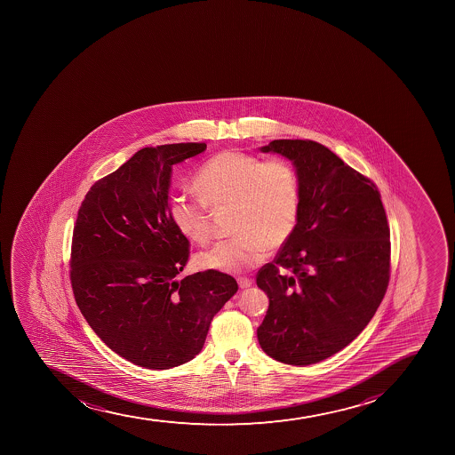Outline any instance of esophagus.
<instances>
[{"instance_id": "1", "label": "esophagus", "mask_w": 455, "mask_h": 455, "mask_svg": "<svg viewBox=\"0 0 455 455\" xmlns=\"http://www.w3.org/2000/svg\"><path fill=\"white\" fill-rule=\"evenodd\" d=\"M237 283H239L240 289H248L252 286V280L248 279V277H239Z\"/></svg>"}]
</instances>
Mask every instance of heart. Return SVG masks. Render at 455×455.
Masks as SVG:
<instances>
[{
  "instance_id": "heart-1",
  "label": "heart",
  "mask_w": 455,
  "mask_h": 455,
  "mask_svg": "<svg viewBox=\"0 0 455 455\" xmlns=\"http://www.w3.org/2000/svg\"><path fill=\"white\" fill-rule=\"evenodd\" d=\"M198 198H175L171 218L180 233L197 243L212 237V209H231L233 239L197 255L206 270L239 275L252 270L288 243L297 230L301 189L297 169L283 157L262 158L220 151L194 176Z\"/></svg>"
}]
</instances>
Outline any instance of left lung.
I'll return each mask as SVG.
<instances>
[{"label": "left lung", "mask_w": 455, "mask_h": 455, "mask_svg": "<svg viewBox=\"0 0 455 455\" xmlns=\"http://www.w3.org/2000/svg\"><path fill=\"white\" fill-rule=\"evenodd\" d=\"M262 153L297 167V230L258 271L270 298L258 341L282 363H317L348 346L371 322L390 280V228L381 194L324 145L275 140Z\"/></svg>", "instance_id": "obj_1"}]
</instances>
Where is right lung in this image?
<instances>
[{
    "label": "right lung",
    "instance_id": "obj_1",
    "mask_svg": "<svg viewBox=\"0 0 455 455\" xmlns=\"http://www.w3.org/2000/svg\"><path fill=\"white\" fill-rule=\"evenodd\" d=\"M204 149V142L140 149L96 180L78 209L69 259L76 302L111 350L142 368L193 359L239 289L216 270L176 279L189 242L171 218L172 173Z\"/></svg>",
    "mask_w": 455,
    "mask_h": 455
}]
</instances>
